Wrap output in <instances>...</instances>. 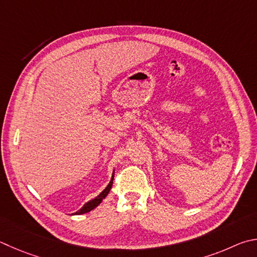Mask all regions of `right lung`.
I'll use <instances>...</instances> for the list:
<instances>
[{
	"label": "right lung",
	"mask_w": 257,
	"mask_h": 257,
	"mask_svg": "<svg viewBox=\"0 0 257 257\" xmlns=\"http://www.w3.org/2000/svg\"><path fill=\"white\" fill-rule=\"evenodd\" d=\"M113 176H114V171L112 172V176H111V180L109 182V184L106 185V188L102 191V192L97 195V197H95L94 199L90 200V201L86 202L84 206L78 210V211H76L74 214H83V213H86V212H90L91 210H93L94 208H96L99 204L102 202V200H103L106 195H108V193L110 192L111 188H112V183H113Z\"/></svg>",
	"instance_id": "obj_1"
}]
</instances>
